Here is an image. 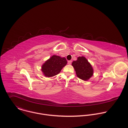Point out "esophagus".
Instances as JSON below:
<instances>
[{"instance_id":"1","label":"esophagus","mask_w":128,"mask_h":128,"mask_svg":"<svg viewBox=\"0 0 128 128\" xmlns=\"http://www.w3.org/2000/svg\"><path fill=\"white\" fill-rule=\"evenodd\" d=\"M72 63V61L71 60H69L68 61V64H71Z\"/></svg>"}]
</instances>
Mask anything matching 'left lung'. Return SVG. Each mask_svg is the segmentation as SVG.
I'll return each mask as SVG.
<instances>
[{
  "mask_svg": "<svg viewBox=\"0 0 128 128\" xmlns=\"http://www.w3.org/2000/svg\"><path fill=\"white\" fill-rule=\"evenodd\" d=\"M76 74L78 78L84 80H87L93 74V69L86 58L84 57H79L76 61L72 63Z\"/></svg>",
  "mask_w": 128,
  "mask_h": 128,
  "instance_id": "left-lung-1",
  "label": "left lung"
}]
</instances>
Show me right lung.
<instances>
[{
  "instance_id": "1",
  "label": "right lung",
  "mask_w": 128,
  "mask_h": 128,
  "mask_svg": "<svg viewBox=\"0 0 128 128\" xmlns=\"http://www.w3.org/2000/svg\"><path fill=\"white\" fill-rule=\"evenodd\" d=\"M65 58L54 55L47 60L42 66V71L44 75L48 78L56 76L67 64Z\"/></svg>"
}]
</instances>
